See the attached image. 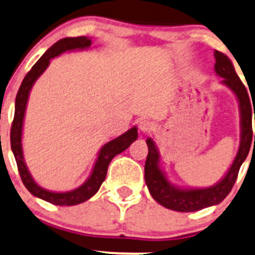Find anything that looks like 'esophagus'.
I'll use <instances>...</instances> for the list:
<instances>
[{"label":"esophagus","mask_w":255,"mask_h":255,"mask_svg":"<svg viewBox=\"0 0 255 255\" xmlns=\"http://www.w3.org/2000/svg\"><path fill=\"white\" fill-rule=\"evenodd\" d=\"M152 123L150 120H147V119H142V120H140L139 123V129L141 130L142 132H147L150 131V130L152 129Z\"/></svg>","instance_id":"esophagus-1"}]
</instances>
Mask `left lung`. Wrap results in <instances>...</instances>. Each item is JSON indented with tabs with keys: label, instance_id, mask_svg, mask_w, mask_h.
Returning <instances> with one entry per match:
<instances>
[{
	"label": "left lung",
	"instance_id": "left-lung-1",
	"mask_svg": "<svg viewBox=\"0 0 255 255\" xmlns=\"http://www.w3.org/2000/svg\"><path fill=\"white\" fill-rule=\"evenodd\" d=\"M214 56L217 60L214 65L215 74L222 77V84L232 90L239 103L241 144H239L238 152L233 160V164L218 183L208 188H180L171 184L166 178L165 171L160 168L159 150L154 140L147 137L146 144L149 152L145 162V183L151 196L159 204L175 212H196L222 203L232 190L238 176L239 169L248 156L253 141L255 145V135L253 140V131H252V106L248 91L235 72L229 57L217 50Z\"/></svg>",
	"mask_w": 255,
	"mask_h": 255
}]
</instances>
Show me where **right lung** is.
Listing matches in <instances>:
<instances>
[{"instance_id": "add662e5", "label": "right lung", "mask_w": 255, "mask_h": 255, "mask_svg": "<svg viewBox=\"0 0 255 255\" xmlns=\"http://www.w3.org/2000/svg\"><path fill=\"white\" fill-rule=\"evenodd\" d=\"M91 43H93L91 38L86 37V36L66 37L57 41L55 45L51 46L43 53L41 59L27 72L22 84H21L20 89H18L16 101H14V118L11 128V149L14 155V159H16L17 168H18V171H20L22 183L25 184L27 190L33 196L42 199V200L51 203V204L61 205V207H64V205L70 207V205L81 204V203L89 200L90 198H93L99 191L103 181L105 180L109 164H110L111 160L115 157V155L120 154L124 150L128 149L131 145V142H134L137 139V128L136 126H132L131 129L124 132L123 135L115 137L111 141L106 142L101 147L100 151H99L98 159H96L95 164H94V168L89 178L79 188L72 189L70 191L47 190V189L38 185L35 181V179L32 178L30 171H28V168L25 162V157H23L22 129L31 89H32L36 80L45 72V70L47 69L50 61L53 57H57L61 53L70 52V51L86 50V48H90Z\"/></svg>"}]
</instances>
